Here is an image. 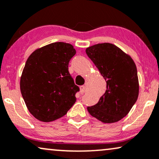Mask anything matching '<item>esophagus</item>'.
Instances as JSON below:
<instances>
[{
    "label": "esophagus",
    "mask_w": 159,
    "mask_h": 159,
    "mask_svg": "<svg viewBox=\"0 0 159 159\" xmlns=\"http://www.w3.org/2000/svg\"><path fill=\"white\" fill-rule=\"evenodd\" d=\"M80 90H81V94H84V93H85V91H86V87H85V86H81V87H80Z\"/></svg>",
    "instance_id": "1"
}]
</instances>
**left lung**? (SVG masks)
I'll list each match as a JSON object with an SVG mask.
<instances>
[{"mask_svg": "<svg viewBox=\"0 0 159 159\" xmlns=\"http://www.w3.org/2000/svg\"><path fill=\"white\" fill-rule=\"evenodd\" d=\"M86 53L107 82L105 93L96 104L88 107V112L104 123L120 121L130 111L139 96V78L134 61L110 43L88 47Z\"/></svg>", "mask_w": 159, "mask_h": 159, "instance_id": "1", "label": "left lung"}]
</instances>
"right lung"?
Masks as SVG:
<instances>
[{
    "instance_id": "add662e5",
    "label": "right lung",
    "mask_w": 159,
    "mask_h": 159,
    "mask_svg": "<svg viewBox=\"0 0 159 159\" xmlns=\"http://www.w3.org/2000/svg\"><path fill=\"white\" fill-rule=\"evenodd\" d=\"M75 53L70 43L55 42L36 49L26 61L20 92L30 112L39 121L50 122L63 117L76 101L79 87L68 70Z\"/></svg>"
}]
</instances>
